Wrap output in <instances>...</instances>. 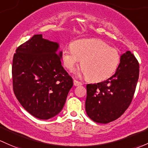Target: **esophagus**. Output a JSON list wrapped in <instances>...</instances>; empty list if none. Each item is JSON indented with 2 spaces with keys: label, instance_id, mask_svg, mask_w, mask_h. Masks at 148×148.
<instances>
[{
  "label": "esophagus",
  "instance_id": "1",
  "mask_svg": "<svg viewBox=\"0 0 148 148\" xmlns=\"http://www.w3.org/2000/svg\"><path fill=\"white\" fill-rule=\"evenodd\" d=\"M82 82H78V81H77V80H74V86H80V85H82Z\"/></svg>",
  "mask_w": 148,
  "mask_h": 148
}]
</instances>
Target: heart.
Segmentation results:
<instances>
[{"instance_id":"obj_1","label":"heart","mask_w":148,"mask_h":148,"mask_svg":"<svg viewBox=\"0 0 148 148\" xmlns=\"http://www.w3.org/2000/svg\"><path fill=\"white\" fill-rule=\"evenodd\" d=\"M62 60L67 69H74L81 62L79 73L93 82L110 78L117 69L121 60L119 51L99 39H80L62 51Z\"/></svg>"}]
</instances>
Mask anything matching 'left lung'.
Instances as JSON below:
<instances>
[{
    "mask_svg": "<svg viewBox=\"0 0 148 148\" xmlns=\"http://www.w3.org/2000/svg\"><path fill=\"white\" fill-rule=\"evenodd\" d=\"M139 77V63L130 51L121 54L114 75L104 82L86 85V114L94 122L108 123L128 108Z\"/></svg>",
    "mask_w": 148,
    "mask_h": 148,
    "instance_id": "left-lung-1",
    "label": "left lung"
}]
</instances>
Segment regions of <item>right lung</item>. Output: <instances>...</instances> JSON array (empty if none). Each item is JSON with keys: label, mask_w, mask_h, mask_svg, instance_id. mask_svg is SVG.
I'll return each mask as SVG.
<instances>
[{"label": "right lung", "mask_w": 148, "mask_h": 148, "mask_svg": "<svg viewBox=\"0 0 148 148\" xmlns=\"http://www.w3.org/2000/svg\"><path fill=\"white\" fill-rule=\"evenodd\" d=\"M59 48V43L35 35L14 54V94L37 119L47 120L60 113L73 86L72 78L62 66Z\"/></svg>", "instance_id": "1"}]
</instances>
